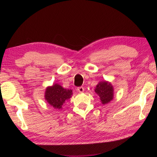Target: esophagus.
<instances>
[{"label": "esophagus", "instance_id": "esophagus-1", "mask_svg": "<svg viewBox=\"0 0 157 157\" xmlns=\"http://www.w3.org/2000/svg\"><path fill=\"white\" fill-rule=\"evenodd\" d=\"M78 91L80 93H82L84 92V87H78Z\"/></svg>", "mask_w": 157, "mask_h": 157}]
</instances>
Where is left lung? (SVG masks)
Here are the masks:
<instances>
[{"label": "left lung", "mask_w": 157, "mask_h": 157, "mask_svg": "<svg viewBox=\"0 0 157 157\" xmlns=\"http://www.w3.org/2000/svg\"><path fill=\"white\" fill-rule=\"evenodd\" d=\"M94 92L97 94L102 105L108 104L114 98V88L111 82L101 81L96 85Z\"/></svg>", "instance_id": "1"}]
</instances>
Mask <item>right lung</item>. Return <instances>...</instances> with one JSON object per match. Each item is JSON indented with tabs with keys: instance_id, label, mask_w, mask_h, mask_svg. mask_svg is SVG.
Returning <instances> with one entry per match:
<instances>
[{
	"instance_id": "obj_1",
	"label": "right lung",
	"mask_w": 157,
	"mask_h": 157,
	"mask_svg": "<svg viewBox=\"0 0 157 157\" xmlns=\"http://www.w3.org/2000/svg\"><path fill=\"white\" fill-rule=\"evenodd\" d=\"M71 90L65 89L59 84H54L46 88L44 98L48 104L55 109H62V106L71 97Z\"/></svg>"
}]
</instances>
